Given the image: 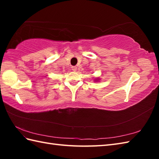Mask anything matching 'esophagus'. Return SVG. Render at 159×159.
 Returning <instances> with one entry per match:
<instances>
[{"label": "esophagus", "mask_w": 159, "mask_h": 159, "mask_svg": "<svg viewBox=\"0 0 159 159\" xmlns=\"http://www.w3.org/2000/svg\"><path fill=\"white\" fill-rule=\"evenodd\" d=\"M72 70L73 71H76L77 70V67L76 66H72Z\"/></svg>", "instance_id": "esophagus-1"}]
</instances>
